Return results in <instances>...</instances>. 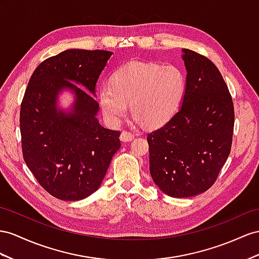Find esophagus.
<instances>
[{
	"label": "esophagus",
	"mask_w": 259,
	"mask_h": 259,
	"mask_svg": "<svg viewBox=\"0 0 259 259\" xmlns=\"http://www.w3.org/2000/svg\"><path fill=\"white\" fill-rule=\"evenodd\" d=\"M135 139V135L129 131H122L120 135V140L123 142H129Z\"/></svg>",
	"instance_id": "34e87169"
}]
</instances>
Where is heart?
I'll use <instances>...</instances> for the list:
<instances>
[{
    "label": "heart",
    "mask_w": 259,
    "mask_h": 259,
    "mask_svg": "<svg viewBox=\"0 0 259 259\" xmlns=\"http://www.w3.org/2000/svg\"><path fill=\"white\" fill-rule=\"evenodd\" d=\"M186 75L180 66L156 62L130 61L112 73L98 101L104 116L118 123L131 114L144 127L160 128L174 117L186 92Z\"/></svg>",
    "instance_id": "b5f03b06"
}]
</instances>
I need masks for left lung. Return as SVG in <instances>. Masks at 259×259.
Instances as JSON below:
<instances>
[{
  "label": "left lung",
  "mask_w": 259,
  "mask_h": 259,
  "mask_svg": "<svg viewBox=\"0 0 259 259\" xmlns=\"http://www.w3.org/2000/svg\"><path fill=\"white\" fill-rule=\"evenodd\" d=\"M187 70L181 109L150 132V173L164 194L187 198L204 193L227 162L234 106L220 71L208 58L183 49Z\"/></svg>",
  "instance_id": "left-lung-1"
}]
</instances>
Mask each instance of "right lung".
I'll use <instances>...</instances> for the list:
<instances>
[{
    "mask_svg": "<svg viewBox=\"0 0 259 259\" xmlns=\"http://www.w3.org/2000/svg\"><path fill=\"white\" fill-rule=\"evenodd\" d=\"M112 52L70 49L46 59L32 73L21 106L19 127L26 165L40 186L64 201L96 191L120 148V131L96 118L93 95ZM64 88L76 95L70 112L56 108Z\"/></svg>",
    "mask_w": 259,
    "mask_h": 259,
    "instance_id": "1",
    "label": "right lung"
}]
</instances>
